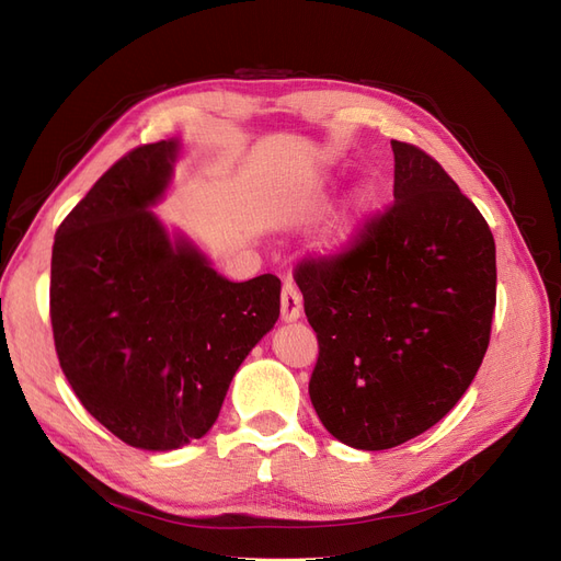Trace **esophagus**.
Segmentation results:
<instances>
[{"instance_id":"34e87169","label":"esophagus","mask_w":561,"mask_h":561,"mask_svg":"<svg viewBox=\"0 0 561 561\" xmlns=\"http://www.w3.org/2000/svg\"><path fill=\"white\" fill-rule=\"evenodd\" d=\"M301 316V293L299 287L293 280L283 283V293H280V318L285 322H293Z\"/></svg>"}]
</instances>
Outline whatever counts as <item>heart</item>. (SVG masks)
I'll return each mask as SVG.
<instances>
[{
  "instance_id": "obj_1",
  "label": "heart",
  "mask_w": 561,
  "mask_h": 561,
  "mask_svg": "<svg viewBox=\"0 0 561 561\" xmlns=\"http://www.w3.org/2000/svg\"><path fill=\"white\" fill-rule=\"evenodd\" d=\"M344 239H346V231H342V233H339V236H336V243H342Z\"/></svg>"
}]
</instances>
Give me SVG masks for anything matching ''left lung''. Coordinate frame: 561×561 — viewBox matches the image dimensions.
I'll list each match as a JSON object with an SVG mask.
<instances>
[{"label": "left lung", "mask_w": 561, "mask_h": 561, "mask_svg": "<svg viewBox=\"0 0 561 561\" xmlns=\"http://www.w3.org/2000/svg\"><path fill=\"white\" fill-rule=\"evenodd\" d=\"M396 201L295 280L318 336L309 381L336 439L379 451L421 435L478 375L496 309V245L474 203L426 151L390 140Z\"/></svg>", "instance_id": "left-lung-1"}]
</instances>
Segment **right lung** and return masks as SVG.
<instances>
[{
  "label": "right lung",
  "instance_id": "right-lung-1",
  "mask_svg": "<svg viewBox=\"0 0 561 561\" xmlns=\"http://www.w3.org/2000/svg\"><path fill=\"white\" fill-rule=\"evenodd\" d=\"M178 142L118 159L67 215L50 257V328L62 375L122 443L151 451L210 431L229 383L280 313V280L231 283L147 210Z\"/></svg>",
  "mask_w": 561,
  "mask_h": 561
}]
</instances>
